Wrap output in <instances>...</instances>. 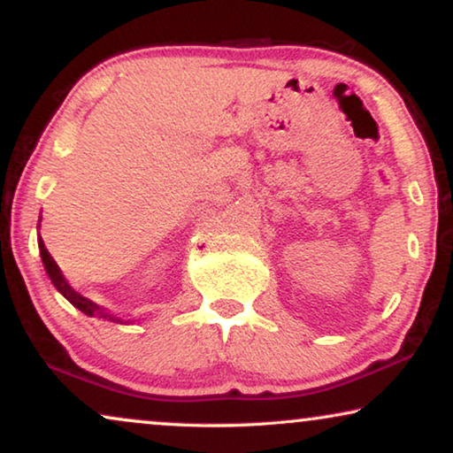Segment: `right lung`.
<instances>
[{"label":"right lung","instance_id":"1","mask_svg":"<svg viewBox=\"0 0 453 453\" xmlns=\"http://www.w3.org/2000/svg\"><path fill=\"white\" fill-rule=\"evenodd\" d=\"M39 250H41L42 264H45V270H47L49 278H51V282L55 284V288H58L59 293L64 295L65 299L70 301L73 307H78L80 311L88 315V318H101V319H107V321H119V324H121V319H119V318H115V315H113V313H109L107 309L98 307L96 303H92L90 299H86V296H82L80 293H76V290H73V288L70 287V284H67V280L64 278V274H61L59 265L55 264V259L51 257V253L47 251L45 243H42V239H39Z\"/></svg>","mask_w":453,"mask_h":453}]
</instances>
